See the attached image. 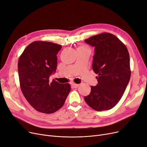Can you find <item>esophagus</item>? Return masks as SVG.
Here are the masks:
<instances>
[{"mask_svg": "<svg viewBox=\"0 0 147 147\" xmlns=\"http://www.w3.org/2000/svg\"><path fill=\"white\" fill-rule=\"evenodd\" d=\"M71 86H72L73 88H78V87L79 86V84H75V83H71Z\"/></svg>", "mask_w": 147, "mask_h": 147, "instance_id": "1", "label": "esophagus"}]
</instances>
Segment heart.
Segmentation results:
<instances>
[{
	"mask_svg": "<svg viewBox=\"0 0 147 147\" xmlns=\"http://www.w3.org/2000/svg\"><path fill=\"white\" fill-rule=\"evenodd\" d=\"M79 49H88V48L86 46H81V47H79Z\"/></svg>",
	"mask_w": 147,
	"mask_h": 147,
	"instance_id": "heart-1",
	"label": "heart"
}]
</instances>
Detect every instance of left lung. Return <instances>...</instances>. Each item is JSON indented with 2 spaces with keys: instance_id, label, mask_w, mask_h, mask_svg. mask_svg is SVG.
<instances>
[{
  "instance_id": "left-lung-1",
  "label": "left lung",
  "mask_w": 147,
  "mask_h": 147,
  "mask_svg": "<svg viewBox=\"0 0 147 147\" xmlns=\"http://www.w3.org/2000/svg\"><path fill=\"white\" fill-rule=\"evenodd\" d=\"M94 47L92 69L98 84L91 86L86 103L97 111L109 110L122 97L131 76L130 56L127 47L114 35L104 32L85 40Z\"/></svg>"
}]
</instances>
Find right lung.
Masks as SVG:
<instances>
[{
    "mask_svg": "<svg viewBox=\"0 0 147 147\" xmlns=\"http://www.w3.org/2000/svg\"><path fill=\"white\" fill-rule=\"evenodd\" d=\"M62 46L37 41L24 49L18 62L20 88L25 98L34 109L44 113H53L63 106L71 91L69 84H61L51 74L57 67V54Z\"/></svg>",
    "mask_w": 147,
    "mask_h": 147,
    "instance_id": "obj_1",
    "label": "right lung"
}]
</instances>
